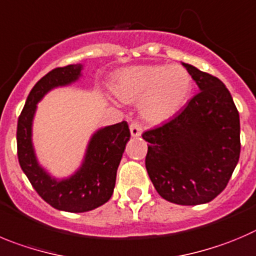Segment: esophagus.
Returning a JSON list of instances; mask_svg holds the SVG:
<instances>
[{"mask_svg": "<svg viewBox=\"0 0 256 256\" xmlns=\"http://www.w3.org/2000/svg\"><path fill=\"white\" fill-rule=\"evenodd\" d=\"M130 132H131V136H134V138H138V136H140L142 132V125H140L139 122H132L130 125Z\"/></svg>", "mask_w": 256, "mask_h": 256, "instance_id": "esophagus-1", "label": "esophagus"}]
</instances>
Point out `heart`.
I'll use <instances>...</instances> for the list:
<instances>
[{
	"label": "heart",
	"instance_id": "obj_1",
	"mask_svg": "<svg viewBox=\"0 0 256 256\" xmlns=\"http://www.w3.org/2000/svg\"><path fill=\"white\" fill-rule=\"evenodd\" d=\"M111 88L121 101L139 100L140 114L145 120L160 124L184 106L192 90V78L180 66L142 64L117 72Z\"/></svg>",
	"mask_w": 256,
	"mask_h": 256
}]
</instances>
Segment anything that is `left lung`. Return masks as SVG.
<instances>
[{
  "mask_svg": "<svg viewBox=\"0 0 256 256\" xmlns=\"http://www.w3.org/2000/svg\"><path fill=\"white\" fill-rule=\"evenodd\" d=\"M200 88L164 125L145 131V166L164 200L183 206L207 204L225 190L240 158V117L226 86L182 63Z\"/></svg>",
  "mask_w": 256,
  "mask_h": 256,
  "instance_id": "1",
  "label": "left lung"
}]
</instances>
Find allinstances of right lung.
Here are the masks:
<instances>
[{"label":"right lung","instance_id":"right-lung-1","mask_svg":"<svg viewBox=\"0 0 256 256\" xmlns=\"http://www.w3.org/2000/svg\"><path fill=\"white\" fill-rule=\"evenodd\" d=\"M82 70L83 64H70L45 74L28 93L16 134L18 163L38 194L54 208L74 214L92 211L111 198L117 168L130 140L128 125L122 121L93 134L82 164L72 176L58 179L40 166L32 144V121L38 104L54 88L77 82Z\"/></svg>","mask_w":256,"mask_h":256}]
</instances>
